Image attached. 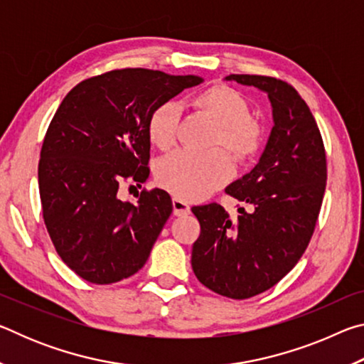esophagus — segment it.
Returning a JSON list of instances; mask_svg holds the SVG:
<instances>
[{"label": "esophagus", "instance_id": "esophagus-1", "mask_svg": "<svg viewBox=\"0 0 364 364\" xmlns=\"http://www.w3.org/2000/svg\"><path fill=\"white\" fill-rule=\"evenodd\" d=\"M171 204H173V213L176 215V217H186V215H189L191 207L184 200L178 199V197H173Z\"/></svg>", "mask_w": 364, "mask_h": 364}]
</instances>
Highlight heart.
<instances>
[{
  "label": "heart",
  "instance_id": "1",
  "mask_svg": "<svg viewBox=\"0 0 364 364\" xmlns=\"http://www.w3.org/2000/svg\"><path fill=\"white\" fill-rule=\"evenodd\" d=\"M191 107L205 115L215 125L210 146H221L237 164H249L262 151L264 127L250 117V104L237 90L228 85H213L191 97ZM180 110L173 102H162L152 109L146 132L160 151L176 143ZM232 176V162L221 149L204 154L178 151L160 159L156 181L178 199L197 200L223 186Z\"/></svg>",
  "mask_w": 364,
  "mask_h": 364
}]
</instances>
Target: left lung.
Returning a JSON list of instances; mask_svg holds the SVG:
<instances>
[{
	"mask_svg": "<svg viewBox=\"0 0 364 364\" xmlns=\"http://www.w3.org/2000/svg\"><path fill=\"white\" fill-rule=\"evenodd\" d=\"M226 80L264 91L274 127L255 168L226 188L249 210L241 207L231 220L217 202L193 207L200 234L191 264L210 291L242 300L278 284L304 255L321 210L328 164L315 117L292 85L264 75Z\"/></svg>",
	"mask_w": 364,
	"mask_h": 364,
	"instance_id": "obj_1",
	"label": "left lung"
}]
</instances>
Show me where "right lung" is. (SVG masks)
Returning a JSON list of instances; mask_svg holds the SVG:
<instances>
[{
    "label": "right lung",
    "mask_w": 364,
    "mask_h": 364,
    "mask_svg": "<svg viewBox=\"0 0 364 364\" xmlns=\"http://www.w3.org/2000/svg\"><path fill=\"white\" fill-rule=\"evenodd\" d=\"M200 82L115 69L80 82L60 102L40 152V199L54 249L82 279L112 284L144 267L173 205L162 189H143L136 202L122 200L119 189L149 176L152 109Z\"/></svg>",
    "instance_id": "add662e5"
}]
</instances>
